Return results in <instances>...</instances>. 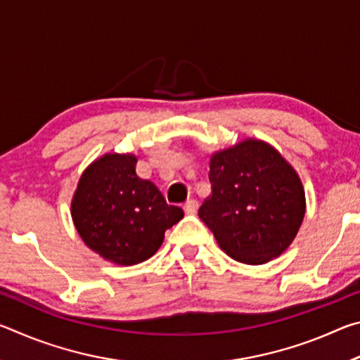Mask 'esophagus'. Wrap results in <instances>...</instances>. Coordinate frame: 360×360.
<instances>
[{"label":"esophagus","mask_w":360,"mask_h":360,"mask_svg":"<svg viewBox=\"0 0 360 360\" xmlns=\"http://www.w3.org/2000/svg\"><path fill=\"white\" fill-rule=\"evenodd\" d=\"M197 210H198V202H197V200L191 198V200H187V202L184 203L186 214H195V212H197Z\"/></svg>","instance_id":"1"}]
</instances>
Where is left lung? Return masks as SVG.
<instances>
[{
	"label": "left lung",
	"instance_id": "1",
	"mask_svg": "<svg viewBox=\"0 0 360 360\" xmlns=\"http://www.w3.org/2000/svg\"><path fill=\"white\" fill-rule=\"evenodd\" d=\"M211 195L198 216L231 259L266 264L294 241L304 216L302 181L279 152L245 139L216 152L210 163Z\"/></svg>",
	"mask_w": 360,
	"mask_h": 360
}]
</instances>
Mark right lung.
Listing matches in <instances>:
<instances>
[{
  "instance_id": "1",
  "label": "right lung",
  "mask_w": 360,
  "mask_h": 360,
  "mask_svg": "<svg viewBox=\"0 0 360 360\" xmlns=\"http://www.w3.org/2000/svg\"><path fill=\"white\" fill-rule=\"evenodd\" d=\"M133 154H106L82 173L71 216L85 245L117 265H136L162 246L165 231L184 217L154 182L136 174Z\"/></svg>"
}]
</instances>
